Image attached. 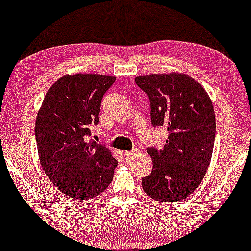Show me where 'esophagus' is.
Here are the masks:
<instances>
[{
  "instance_id": "esophagus-1",
  "label": "esophagus",
  "mask_w": 251,
  "mask_h": 251,
  "mask_svg": "<svg viewBox=\"0 0 251 251\" xmlns=\"http://www.w3.org/2000/svg\"><path fill=\"white\" fill-rule=\"evenodd\" d=\"M138 152H139V151H138V149H134V150H131V151H124V156L128 158V157L136 155Z\"/></svg>"
}]
</instances>
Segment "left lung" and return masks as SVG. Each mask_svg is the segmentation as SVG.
I'll use <instances>...</instances> for the list:
<instances>
[{
    "mask_svg": "<svg viewBox=\"0 0 251 251\" xmlns=\"http://www.w3.org/2000/svg\"><path fill=\"white\" fill-rule=\"evenodd\" d=\"M150 101L154 127L167 126L161 149L148 148L153 161L142 188L161 202L182 201L202 181L214 150L216 116L207 92L194 78L172 72L135 78Z\"/></svg>",
    "mask_w": 251,
    "mask_h": 251,
    "instance_id": "8db88e82",
    "label": "left lung"
}]
</instances>
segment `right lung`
<instances>
[{
	"instance_id": "add662e5",
	"label": "right lung",
	"mask_w": 251,
	"mask_h": 251,
	"mask_svg": "<svg viewBox=\"0 0 251 251\" xmlns=\"http://www.w3.org/2000/svg\"><path fill=\"white\" fill-rule=\"evenodd\" d=\"M115 76L76 73L47 90L35 121L42 167L61 193L90 200L108 188L117 161L104 145L89 140L101 100Z\"/></svg>"
}]
</instances>
